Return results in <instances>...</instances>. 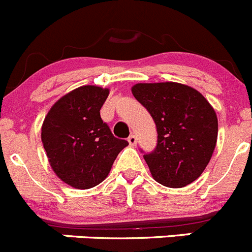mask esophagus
<instances>
[{"instance_id":"obj_1","label":"esophagus","mask_w":252,"mask_h":252,"mask_svg":"<svg viewBox=\"0 0 252 252\" xmlns=\"http://www.w3.org/2000/svg\"><path fill=\"white\" fill-rule=\"evenodd\" d=\"M128 142L130 146H135V144H137V137H135L134 134H130L128 138Z\"/></svg>"}]
</instances>
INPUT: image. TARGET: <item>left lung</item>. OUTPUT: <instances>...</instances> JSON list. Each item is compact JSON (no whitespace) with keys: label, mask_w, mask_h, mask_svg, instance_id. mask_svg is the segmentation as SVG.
I'll return each instance as SVG.
<instances>
[{"label":"left lung","mask_w":252,"mask_h":252,"mask_svg":"<svg viewBox=\"0 0 252 252\" xmlns=\"http://www.w3.org/2000/svg\"><path fill=\"white\" fill-rule=\"evenodd\" d=\"M131 93L157 126L156 149L144 154L152 177L171 188L196 181L216 147L219 123L214 108L196 89L172 81L135 84Z\"/></svg>","instance_id":"obj_1"}]
</instances>
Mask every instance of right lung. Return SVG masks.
I'll list each match as a JSON object with an SVG mask.
<instances>
[{
  "instance_id": "1",
  "label": "right lung",
  "mask_w": 252,
  "mask_h": 252,
  "mask_svg": "<svg viewBox=\"0 0 252 252\" xmlns=\"http://www.w3.org/2000/svg\"><path fill=\"white\" fill-rule=\"evenodd\" d=\"M109 89L85 85L67 93L49 110L41 140L50 165L63 182L78 189L105 180L119 152L128 146L100 118Z\"/></svg>"
}]
</instances>
